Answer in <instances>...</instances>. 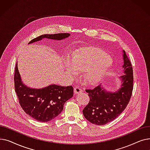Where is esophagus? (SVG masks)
Returning a JSON list of instances; mask_svg holds the SVG:
<instances>
[{"instance_id":"34e87169","label":"esophagus","mask_w":150,"mask_h":150,"mask_svg":"<svg viewBox=\"0 0 150 150\" xmlns=\"http://www.w3.org/2000/svg\"><path fill=\"white\" fill-rule=\"evenodd\" d=\"M81 92H82V89L78 86H76L75 87V88H74V92H75V94L79 93H80Z\"/></svg>"}]
</instances>
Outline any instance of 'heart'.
I'll list each match as a JSON object with an SVG mask.
<instances>
[{
	"label": "heart",
	"mask_w": 150,
	"mask_h": 150,
	"mask_svg": "<svg viewBox=\"0 0 150 150\" xmlns=\"http://www.w3.org/2000/svg\"><path fill=\"white\" fill-rule=\"evenodd\" d=\"M67 57L64 66L69 77L83 71L85 80L90 83H97L110 70L112 62L108 54L97 47H83L72 52Z\"/></svg>",
	"instance_id": "heart-1"
}]
</instances>
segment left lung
<instances>
[{"mask_svg":"<svg viewBox=\"0 0 150 150\" xmlns=\"http://www.w3.org/2000/svg\"><path fill=\"white\" fill-rule=\"evenodd\" d=\"M123 56L124 74L120 76L122 83L119 90L115 92H108L101 84L86 89L90 99L83 113L86 119L93 124L104 125L114 120L129 102L133 90V70L125 51Z\"/></svg>","mask_w":150,"mask_h":150,"instance_id":"8db88e82","label":"left lung"}]
</instances>
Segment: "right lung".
<instances>
[{
	"label": "right lung",
	"mask_w": 150,
	"mask_h": 150,
	"mask_svg": "<svg viewBox=\"0 0 150 150\" xmlns=\"http://www.w3.org/2000/svg\"><path fill=\"white\" fill-rule=\"evenodd\" d=\"M69 33L42 35L31 40L29 44L49 38L61 40L69 36ZM14 89L21 106L24 112L33 119L47 122L58 115L63 110L65 102L73 97L72 86H61L52 84L42 89H32L23 84L18 69L15 67Z\"/></svg>",
	"instance_id": "obj_1"
}]
</instances>
